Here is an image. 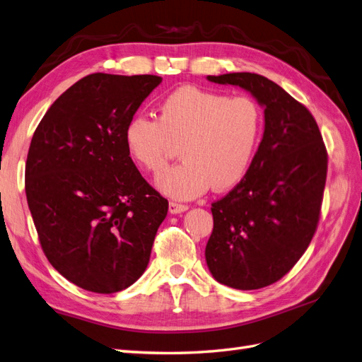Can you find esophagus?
Returning <instances> with one entry per match:
<instances>
[{
    "label": "esophagus",
    "instance_id": "esophagus-1",
    "mask_svg": "<svg viewBox=\"0 0 362 362\" xmlns=\"http://www.w3.org/2000/svg\"><path fill=\"white\" fill-rule=\"evenodd\" d=\"M187 210H189V207H187V205H184V204H178V202H170L169 204V211L172 214L184 213V211H187Z\"/></svg>",
    "mask_w": 362,
    "mask_h": 362
}]
</instances>
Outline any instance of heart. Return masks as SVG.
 I'll use <instances>...</instances> for the list:
<instances>
[{"label":"heart","mask_w":362,"mask_h":362,"mask_svg":"<svg viewBox=\"0 0 362 362\" xmlns=\"http://www.w3.org/2000/svg\"><path fill=\"white\" fill-rule=\"evenodd\" d=\"M263 112L250 97H231L185 85L165 95L158 119L134 115L123 131L131 158L149 172L168 163L173 143H181L182 163L158 175L160 192L193 199L234 187L250 169L260 141Z\"/></svg>","instance_id":"heart-1"}]
</instances>
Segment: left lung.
<instances>
[{"label":"left lung","mask_w":362,"mask_h":362,"mask_svg":"<svg viewBox=\"0 0 362 362\" xmlns=\"http://www.w3.org/2000/svg\"><path fill=\"white\" fill-rule=\"evenodd\" d=\"M250 93L265 129L245 177L211 204L205 262L214 280L234 289L280 280L306 251L320 219L327 153L312 114L281 86L254 73L207 76Z\"/></svg>","instance_id":"left-lung-1"}]
</instances>
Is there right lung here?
<instances>
[{"label":"right lung","instance_id":"1","mask_svg":"<svg viewBox=\"0 0 362 362\" xmlns=\"http://www.w3.org/2000/svg\"><path fill=\"white\" fill-rule=\"evenodd\" d=\"M160 76L94 73L57 99L33 134L25 194L48 262L97 294L123 291L148 268L169 202L135 168L124 126Z\"/></svg>","mask_w":362,"mask_h":362}]
</instances>
